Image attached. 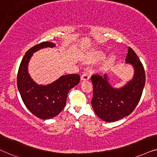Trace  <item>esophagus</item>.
Here are the masks:
<instances>
[{
  "mask_svg": "<svg viewBox=\"0 0 157 157\" xmlns=\"http://www.w3.org/2000/svg\"><path fill=\"white\" fill-rule=\"evenodd\" d=\"M90 79V75L88 73H84L81 76V80H88Z\"/></svg>",
  "mask_w": 157,
  "mask_h": 157,
  "instance_id": "obj_1",
  "label": "esophagus"
}]
</instances>
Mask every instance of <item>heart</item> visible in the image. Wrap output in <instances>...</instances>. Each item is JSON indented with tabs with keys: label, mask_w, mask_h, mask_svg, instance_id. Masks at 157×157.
<instances>
[{
	"label": "heart",
	"mask_w": 157,
	"mask_h": 157,
	"mask_svg": "<svg viewBox=\"0 0 157 157\" xmlns=\"http://www.w3.org/2000/svg\"><path fill=\"white\" fill-rule=\"evenodd\" d=\"M104 56H105V52L104 51L95 50V51H93L92 52L89 54L88 58L89 59H90V60L97 61V60H100V59L104 58ZM114 59H115V56L114 54H111L106 59V61H105V64H111V63L114 61Z\"/></svg>",
	"instance_id": "1"
}]
</instances>
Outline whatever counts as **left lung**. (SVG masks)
Here are the masks:
<instances>
[{
    "instance_id": "8db88e82",
    "label": "left lung",
    "mask_w": 157,
    "mask_h": 157,
    "mask_svg": "<svg viewBox=\"0 0 157 157\" xmlns=\"http://www.w3.org/2000/svg\"><path fill=\"white\" fill-rule=\"evenodd\" d=\"M125 61L133 67L134 76L122 88H113L106 74L104 76L94 74L91 77L93 85L91 104L97 116L106 122H115L131 114L142 96L146 82L145 70L131 48H128Z\"/></svg>"
}]
</instances>
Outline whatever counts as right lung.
<instances>
[{
    "label": "right lung",
    "mask_w": 157,
    "mask_h": 157,
    "mask_svg": "<svg viewBox=\"0 0 157 157\" xmlns=\"http://www.w3.org/2000/svg\"><path fill=\"white\" fill-rule=\"evenodd\" d=\"M55 46L53 43L43 42L31 48L26 52L18 71L17 87L24 104L32 114L42 120L54 117L63 110L69 90L80 80L77 74L67 75L51 84L43 85L37 84L31 78L28 63L33 53L45 48Z\"/></svg>",
    "instance_id": "obj_1"
}]
</instances>
